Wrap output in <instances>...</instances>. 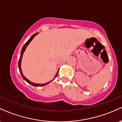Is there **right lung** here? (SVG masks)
<instances>
[{"mask_svg":"<svg viewBox=\"0 0 122 122\" xmlns=\"http://www.w3.org/2000/svg\"><path fill=\"white\" fill-rule=\"evenodd\" d=\"M38 33H36V34H34V35H33V36H32L31 37H30V38L29 39V40H28L26 42V43H25V44L24 45V46H23V47H22V51H21V53H20V58H19V62H18V67H19V72H20V75H21V76H22V78H23V79H24L26 82H28V83H29V84H30L32 85H33V86H44V85H46L48 84L49 83H50V82H51V81H53V80H54L56 77L57 76V74H58V72H57V74H56V75L55 77H54V79H53V80H51V81H49V82H46V83H45V84H36V83H34V82H33L30 81V80H28L27 78L25 77L24 76V75H23V73H22V69H21V66H21V61H22V56H23V53H24V51H25V50H26V47H27V46L29 45V43H30V42L32 40H33V38H34V37H35V36H36L37 34H38Z\"/></svg>","mask_w":122,"mask_h":122,"instance_id":"add662e5","label":"right lung"}]
</instances>
